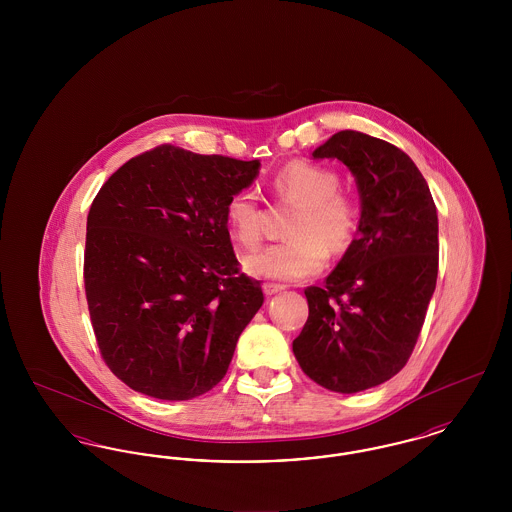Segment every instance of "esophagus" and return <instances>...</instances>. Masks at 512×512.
I'll use <instances>...</instances> for the list:
<instances>
[{
	"label": "esophagus",
	"mask_w": 512,
	"mask_h": 512,
	"mask_svg": "<svg viewBox=\"0 0 512 512\" xmlns=\"http://www.w3.org/2000/svg\"><path fill=\"white\" fill-rule=\"evenodd\" d=\"M263 290L267 295H274V293L282 292L284 290V286H280V284H272V282H265L263 284Z\"/></svg>",
	"instance_id": "1"
}]
</instances>
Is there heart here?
I'll return each mask as SVG.
<instances>
[{"instance_id": "heart-1", "label": "heart", "mask_w": 512, "mask_h": 512, "mask_svg": "<svg viewBox=\"0 0 512 512\" xmlns=\"http://www.w3.org/2000/svg\"><path fill=\"white\" fill-rule=\"evenodd\" d=\"M270 188L278 201L299 205L288 224L292 238L247 255L244 267L249 274L282 282L303 280L324 268L328 249L343 253L353 244L361 224V207L355 195L341 190L340 174L334 169L311 161H292L272 176ZM224 211L238 244L255 247L261 242L265 211L255 192H234Z\"/></svg>"}]
</instances>
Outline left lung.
I'll return each instance as SVG.
<instances>
[{
	"label": "left lung",
	"mask_w": 512,
	"mask_h": 512,
	"mask_svg": "<svg viewBox=\"0 0 512 512\" xmlns=\"http://www.w3.org/2000/svg\"><path fill=\"white\" fill-rule=\"evenodd\" d=\"M313 157L355 174L361 224L322 288L305 290L309 318L293 353L318 386L357 393L390 380L413 353L438 280V213L424 176L390 142L341 130Z\"/></svg>",
	"instance_id": "obj_1"
}]
</instances>
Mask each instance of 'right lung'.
<instances>
[{
  "label": "right lung",
  "mask_w": 512,
  "mask_h": 512,
  "mask_svg": "<svg viewBox=\"0 0 512 512\" xmlns=\"http://www.w3.org/2000/svg\"><path fill=\"white\" fill-rule=\"evenodd\" d=\"M259 165L163 144L94 197L86 301L101 359L128 388L186 401L224 378L265 301L261 282L240 270L224 211Z\"/></svg>",
  "instance_id": "right-lung-1"
}]
</instances>
